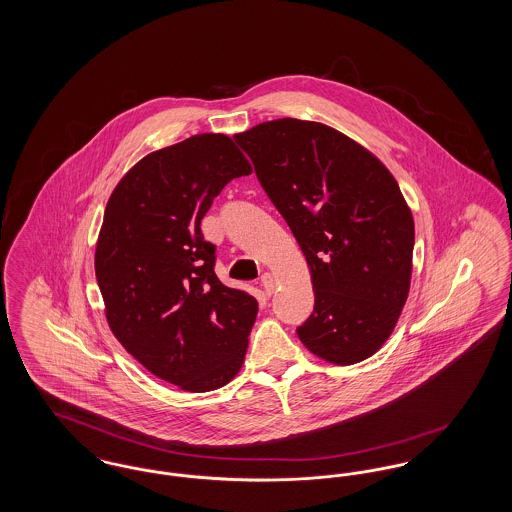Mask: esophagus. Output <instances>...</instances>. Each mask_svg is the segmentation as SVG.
I'll use <instances>...</instances> for the list:
<instances>
[{"label": "esophagus", "instance_id": "1", "mask_svg": "<svg viewBox=\"0 0 512 512\" xmlns=\"http://www.w3.org/2000/svg\"><path fill=\"white\" fill-rule=\"evenodd\" d=\"M261 286L265 288L267 295H272V293H274V288H276V280H274V276H272L270 272H265V274L261 276Z\"/></svg>", "mask_w": 512, "mask_h": 512}]
</instances>
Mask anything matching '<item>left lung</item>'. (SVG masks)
Instances as JSON below:
<instances>
[{
    "mask_svg": "<svg viewBox=\"0 0 512 512\" xmlns=\"http://www.w3.org/2000/svg\"><path fill=\"white\" fill-rule=\"evenodd\" d=\"M234 140L301 247L315 292L301 343L332 365L372 357L411 290L413 213L388 167L324 122L276 119Z\"/></svg>",
    "mask_w": 512,
    "mask_h": 512,
    "instance_id": "1",
    "label": "left lung"
}]
</instances>
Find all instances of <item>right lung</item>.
I'll use <instances>...</instances> for the list:
<instances>
[{"instance_id": "right-lung-1", "label": "right lung", "mask_w": 512, "mask_h": 512, "mask_svg": "<svg viewBox=\"0 0 512 512\" xmlns=\"http://www.w3.org/2000/svg\"><path fill=\"white\" fill-rule=\"evenodd\" d=\"M251 172L230 136L195 134L147 153L105 207L94 267L107 324L180 390H219L244 365L257 299L220 282L199 224L220 190Z\"/></svg>"}]
</instances>
